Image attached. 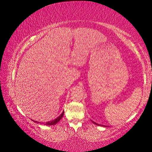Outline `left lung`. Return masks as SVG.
<instances>
[{
  "label": "left lung",
  "instance_id": "8db88e82",
  "mask_svg": "<svg viewBox=\"0 0 152 152\" xmlns=\"http://www.w3.org/2000/svg\"><path fill=\"white\" fill-rule=\"evenodd\" d=\"M91 121H92V120H91ZM92 122H93V123H94L95 124H96V125H99H99H100V126H104V125H101V124H97V123H96V122H93V121H92Z\"/></svg>",
  "mask_w": 152,
  "mask_h": 152
}]
</instances>
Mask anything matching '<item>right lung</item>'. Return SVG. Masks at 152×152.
I'll return each instance as SVG.
<instances>
[{"label":"right lung","mask_w":152,"mask_h":152,"mask_svg":"<svg viewBox=\"0 0 152 152\" xmlns=\"http://www.w3.org/2000/svg\"><path fill=\"white\" fill-rule=\"evenodd\" d=\"M63 115H64V112H62V113L59 116V117H57V118H56V119H55V120H52V121H49V122H45V123L44 124H45V125H49V126L54 125V124H56L57 123V122H59V121L61 119V118L63 117ZM33 121H34V120H33ZM34 122H37V121H34Z\"/></svg>","instance_id":"add662e5"}]
</instances>
